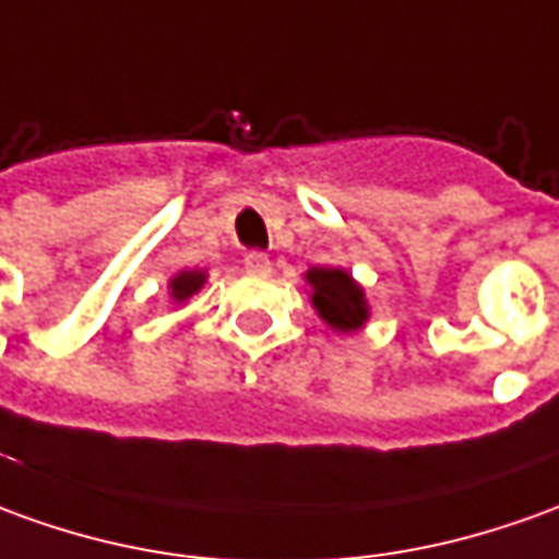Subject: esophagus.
I'll use <instances>...</instances> for the list:
<instances>
[{"mask_svg":"<svg viewBox=\"0 0 559 559\" xmlns=\"http://www.w3.org/2000/svg\"><path fill=\"white\" fill-rule=\"evenodd\" d=\"M242 264H246V273H252V276H271V258L264 255V252H249V255L242 258Z\"/></svg>","mask_w":559,"mask_h":559,"instance_id":"1","label":"esophagus"}]
</instances>
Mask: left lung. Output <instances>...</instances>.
Masks as SVG:
<instances>
[{
    "instance_id": "1",
    "label": "left lung",
    "mask_w": 559,
    "mask_h": 559,
    "mask_svg": "<svg viewBox=\"0 0 559 559\" xmlns=\"http://www.w3.org/2000/svg\"><path fill=\"white\" fill-rule=\"evenodd\" d=\"M310 283V301L317 313L325 319V325L334 331H356L368 322V301L365 288L341 267H310L304 273Z\"/></svg>"
}]
</instances>
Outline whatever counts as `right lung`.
I'll use <instances>...</instances> for the list:
<instances>
[{
    "label": "right lung",
    "instance_id": "1",
    "mask_svg": "<svg viewBox=\"0 0 559 559\" xmlns=\"http://www.w3.org/2000/svg\"><path fill=\"white\" fill-rule=\"evenodd\" d=\"M203 283H206V273L203 271L176 273V276L169 280V298H173L176 304L188 301L194 292H200V288H203Z\"/></svg>",
    "mask_w": 559,
    "mask_h": 559
}]
</instances>
